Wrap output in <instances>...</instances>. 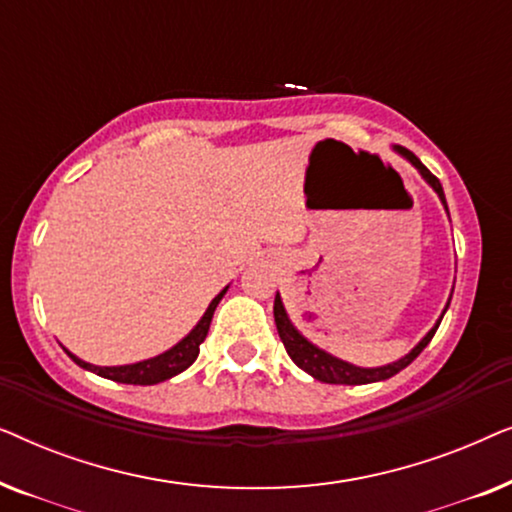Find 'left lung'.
Listing matches in <instances>:
<instances>
[{"label": "left lung", "instance_id": "left-lung-1", "mask_svg": "<svg viewBox=\"0 0 512 512\" xmlns=\"http://www.w3.org/2000/svg\"><path fill=\"white\" fill-rule=\"evenodd\" d=\"M394 149L401 153L405 160H410V163L417 167L419 174H422V179L433 188V191L438 193L440 202H443L445 209H447L443 186H440V181L433 177L429 170H426V167L422 165V160H419L412 151L403 149V146H394ZM447 307H450V300H447L443 314L447 312ZM443 314H440V319L436 321V326H433L431 331L426 333L424 338L419 340L417 345L412 347L408 354L403 356V359H398L394 363H387V366H380V368H361V366H354V363H347V361L338 359V356L324 352V349H319L317 345H312V342L307 340L305 335L300 333L298 328L291 324V319H289V314H286V310H284V303H282V298H279V293L275 296V324H277L279 338H282L284 347H286V354L291 356V361L296 363L298 368H303L305 373H310L314 377V380L326 382V384H370V382L389 380V377H394L396 373H401V370L408 368L410 363L415 361L419 354H422V349L429 345L431 338L438 331L440 321H443Z\"/></svg>", "mask_w": 512, "mask_h": 512}]
</instances>
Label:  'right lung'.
I'll list each match as a JSON object with an SVG mask.
<instances>
[{"instance_id": "1", "label": "right lung", "mask_w": 512, "mask_h": 512, "mask_svg": "<svg viewBox=\"0 0 512 512\" xmlns=\"http://www.w3.org/2000/svg\"><path fill=\"white\" fill-rule=\"evenodd\" d=\"M226 291H228V286L212 300V303H209L207 312L202 314V319L198 321V324H195L193 331L188 333L184 340H179L172 349H167V352L153 356V359L128 363V366H93V363L81 361L79 356H74L72 352H69V349H65V347H62V349H65L67 356L76 363V366L86 368V370H90V373H95L100 377H107V380L123 382V384H142V387H146V384L165 382L174 375L184 373V370L191 366L195 359H198L200 345L207 338V331H209V324H212L216 305L221 303V298L226 296Z\"/></svg>"}]
</instances>
